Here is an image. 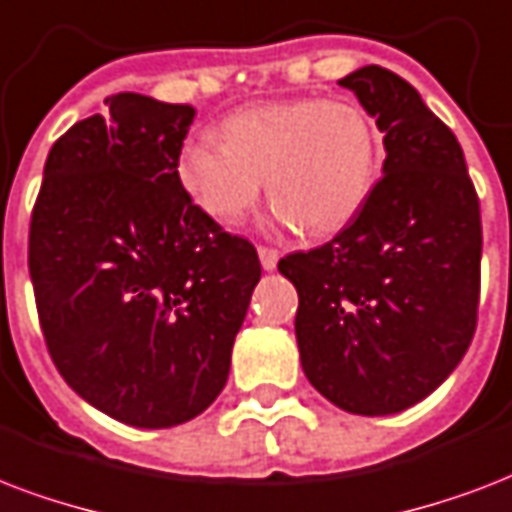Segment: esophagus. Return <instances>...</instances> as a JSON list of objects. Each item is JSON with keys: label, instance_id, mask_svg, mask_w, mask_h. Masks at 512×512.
I'll return each instance as SVG.
<instances>
[{"label": "esophagus", "instance_id": "esophagus-1", "mask_svg": "<svg viewBox=\"0 0 512 512\" xmlns=\"http://www.w3.org/2000/svg\"><path fill=\"white\" fill-rule=\"evenodd\" d=\"M259 259H261V267L267 269H275L277 267V259H280V256H277V251L275 248H267V245H259Z\"/></svg>", "mask_w": 512, "mask_h": 512}]
</instances>
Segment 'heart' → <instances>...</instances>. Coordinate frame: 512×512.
Wrapping results in <instances>:
<instances>
[{
    "mask_svg": "<svg viewBox=\"0 0 512 512\" xmlns=\"http://www.w3.org/2000/svg\"><path fill=\"white\" fill-rule=\"evenodd\" d=\"M224 144L186 138L176 178L186 197L219 224H237L267 181L269 224L331 235L374 192L382 138L355 98H285L248 106L221 122Z\"/></svg>",
    "mask_w": 512,
    "mask_h": 512,
    "instance_id": "1",
    "label": "heart"
}]
</instances>
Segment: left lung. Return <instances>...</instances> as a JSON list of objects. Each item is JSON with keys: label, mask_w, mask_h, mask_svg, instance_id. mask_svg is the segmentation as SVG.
I'll return each mask as SVG.
<instances>
[{"label": "left lung", "mask_w": 512, "mask_h": 512, "mask_svg": "<svg viewBox=\"0 0 512 512\" xmlns=\"http://www.w3.org/2000/svg\"><path fill=\"white\" fill-rule=\"evenodd\" d=\"M339 85L384 133L382 178L347 227L277 269L299 291L296 342L334 406L384 417L465 358L481 296V205L457 136L406 79L363 66Z\"/></svg>", "instance_id": "obj_1"}]
</instances>
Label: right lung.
<instances>
[{"instance_id":"1","label":"right lung","mask_w":512,"mask_h":512,"mask_svg":"<svg viewBox=\"0 0 512 512\" xmlns=\"http://www.w3.org/2000/svg\"><path fill=\"white\" fill-rule=\"evenodd\" d=\"M104 104L47 154L29 272L66 384L117 422L160 430L224 390L261 264L178 184L194 106L138 93Z\"/></svg>"}]
</instances>
